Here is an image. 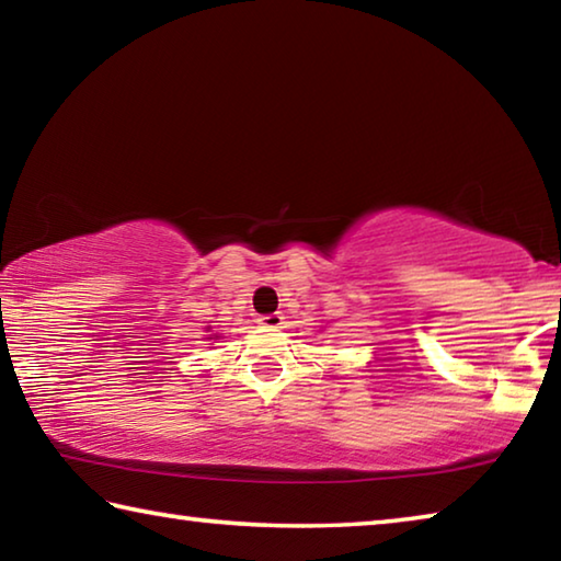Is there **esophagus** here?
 Returning a JSON list of instances; mask_svg holds the SVG:
<instances>
[{
    "instance_id": "esophagus-1",
    "label": "esophagus",
    "mask_w": 561,
    "mask_h": 561,
    "mask_svg": "<svg viewBox=\"0 0 561 561\" xmlns=\"http://www.w3.org/2000/svg\"><path fill=\"white\" fill-rule=\"evenodd\" d=\"M260 324L264 329H279L284 324V317L282 314H267V317H260Z\"/></svg>"
}]
</instances>
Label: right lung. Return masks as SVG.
Here are the masks:
<instances>
[{"label":"right lung","mask_w":561,"mask_h":561,"mask_svg":"<svg viewBox=\"0 0 561 561\" xmlns=\"http://www.w3.org/2000/svg\"><path fill=\"white\" fill-rule=\"evenodd\" d=\"M207 339H217V334H213V336H207Z\"/></svg>","instance_id":"add662e5"}]
</instances>
